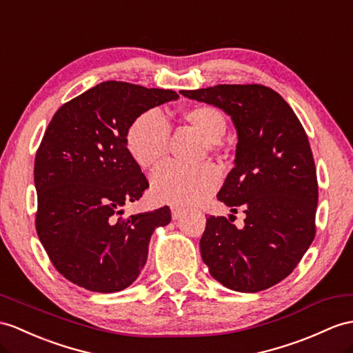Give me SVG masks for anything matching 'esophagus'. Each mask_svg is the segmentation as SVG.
<instances>
[{"instance_id": "obj_1", "label": "esophagus", "mask_w": 353, "mask_h": 353, "mask_svg": "<svg viewBox=\"0 0 353 353\" xmlns=\"http://www.w3.org/2000/svg\"><path fill=\"white\" fill-rule=\"evenodd\" d=\"M170 211H172V219H174V220H178L179 217H181V214H183V210L178 208V206H172Z\"/></svg>"}]
</instances>
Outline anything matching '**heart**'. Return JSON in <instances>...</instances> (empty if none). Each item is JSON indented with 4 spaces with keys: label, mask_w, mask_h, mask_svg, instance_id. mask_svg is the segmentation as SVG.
Instances as JSON below:
<instances>
[{
    "label": "heart",
    "mask_w": 353,
    "mask_h": 353,
    "mask_svg": "<svg viewBox=\"0 0 353 353\" xmlns=\"http://www.w3.org/2000/svg\"><path fill=\"white\" fill-rule=\"evenodd\" d=\"M184 119L205 137L211 151L220 147L228 123L219 108L212 105L193 106L184 112ZM169 137L168 118L159 109H148L128 125L125 147L137 166L148 169L166 157ZM220 181V172L211 165L185 168L176 163H165L151 174V192L160 202L190 205L216 192Z\"/></svg>",
    "instance_id": "obj_1"
}]
</instances>
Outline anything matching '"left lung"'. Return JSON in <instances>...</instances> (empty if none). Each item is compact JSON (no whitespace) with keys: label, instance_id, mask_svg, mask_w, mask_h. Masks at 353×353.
<instances>
[{"label":"left lung","instance_id":"1","mask_svg":"<svg viewBox=\"0 0 353 353\" xmlns=\"http://www.w3.org/2000/svg\"><path fill=\"white\" fill-rule=\"evenodd\" d=\"M183 96L226 112L238 133L235 166L219 192L244 228L210 216L201 254L211 276L236 292H261L285 280L316 235L317 185L303 124L279 92L259 83L216 85Z\"/></svg>","mask_w":353,"mask_h":353}]
</instances>
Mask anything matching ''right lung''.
I'll list each match as a JSON object with an SVG mask.
<instances>
[{"instance_id": "1", "label": "right lung", "mask_w": 353, "mask_h": 353, "mask_svg": "<svg viewBox=\"0 0 353 353\" xmlns=\"http://www.w3.org/2000/svg\"><path fill=\"white\" fill-rule=\"evenodd\" d=\"M179 96L172 90L106 81L64 103L50 119L34 161L36 230L55 270L101 294L128 288L148 257L152 232L169 206L123 217L150 187L125 147L142 112Z\"/></svg>"}]
</instances>
